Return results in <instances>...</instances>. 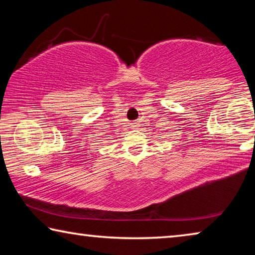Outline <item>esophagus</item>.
I'll list each match as a JSON object with an SVG mask.
<instances>
[{
    "instance_id": "1",
    "label": "esophagus",
    "mask_w": 255,
    "mask_h": 255,
    "mask_svg": "<svg viewBox=\"0 0 255 255\" xmlns=\"http://www.w3.org/2000/svg\"><path fill=\"white\" fill-rule=\"evenodd\" d=\"M136 127H138V125L137 124H132V128H136Z\"/></svg>"
}]
</instances>
